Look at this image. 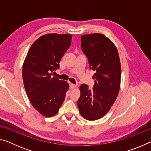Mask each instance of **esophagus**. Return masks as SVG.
Returning a JSON list of instances; mask_svg holds the SVG:
<instances>
[{
	"instance_id": "1",
	"label": "esophagus",
	"mask_w": 151,
	"mask_h": 151,
	"mask_svg": "<svg viewBox=\"0 0 151 151\" xmlns=\"http://www.w3.org/2000/svg\"><path fill=\"white\" fill-rule=\"evenodd\" d=\"M77 87V85H75V84H73V83H70V89H74Z\"/></svg>"
}]
</instances>
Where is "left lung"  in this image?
<instances>
[{
	"label": "left lung",
	"instance_id": "1",
	"mask_svg": "<svg viewBox=\"0 0 151 151\" xmlns=\"http://www.w3.org/2000/svg\"><path fill=\"white\" fill-rule=\"evenodd\" d=\"M81 47L88 58L90 69L95 71L92 89L83 84L78 108L84 119L95 121L105 115L118 95L121 68L116 46L106 36L99 33L81 37Z\"/></svg>",
	"mask_w": 151,
	"mask_h": 151
}]
</instances>
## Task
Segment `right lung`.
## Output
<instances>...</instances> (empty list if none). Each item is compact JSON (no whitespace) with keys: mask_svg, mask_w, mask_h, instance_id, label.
<instances>
[{"mask_svg":"<svg viewBox=\"0 0 151 151\" xmlns=\"http://www.w3.org/2000/svg\"><path fill=\"white\" fill-rule=\"evenodd\" d=\"M72 35L47 34L32 45L22 66L25 91L33 107L45 116L57 113L69 85L53 76L71 44Z\"/></svg>","mask_w":151,"mask_h":151,"instance_id":"right-lung-1","label":"right lung"}]
</instances>
